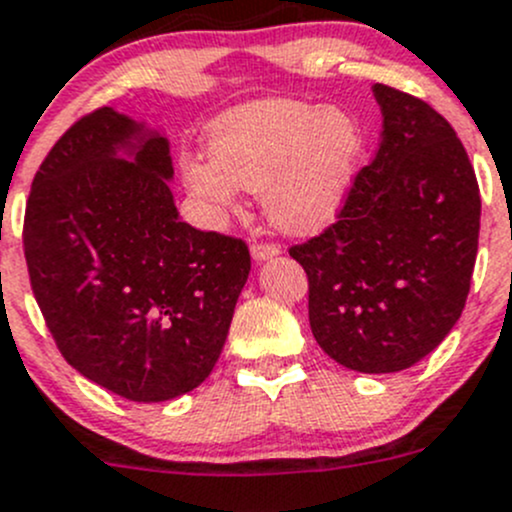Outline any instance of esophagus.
Returning <instances> with one entry per match:
<instances>
[{
    "mask_svg": "<svg viewBox=\"0 0 512 512\" xmlns=\"http://www.w3.org/2000/svg\"><path fill=\"white\" fill-rule=\"evenodd\" d=\"M278 254H281V249H278V246H273V244H251V256H254L256 263L268 261V258H273Z\"/></svg>",
    "mask_w": 512,
    "mask_h": 512,
    "instance_id": "34e87169",
    "label": "esophagus"
}]
</instances>
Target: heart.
Segmentation results:
<instances>
[{
	"label": "heart",
	"mask_w": 512,
	"mask_h": 512,
	"mask_svg": "<svg viewBox=\"0 0 512 512\" xmlns=\"http://www.w3.org/2000/svg\"><path fill=\"white\" fill-rule=\"evenodd\" d=\"M207 150L182 162V184L209 219L236 212L246 189L261 194L276 229L315 234L333 224L355 184L365 133L347 110L263 98L214 118Z\"/></svg>",
	"instance_id": "heart-1"
}]
</instances>
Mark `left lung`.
Wrapping results in <instances>:
<instances>
[{"mask_svg":"<svg viewBox=\"0 0 512 512\" xmlns=\"http://www.w3.org/2000/svg\"><path fill=\"white\" fill-rule=\"evenodd\" d=\"M382 142L333 226L291 256L308 273L318 345L342 367L402 372L441 345L471 288L481 229L476 172L429 103L374 83Z\"/></svg>","mask_w":512,"mask_h":512,"instance_id":"left-lung-1","label":"left lung"}]
</instances>
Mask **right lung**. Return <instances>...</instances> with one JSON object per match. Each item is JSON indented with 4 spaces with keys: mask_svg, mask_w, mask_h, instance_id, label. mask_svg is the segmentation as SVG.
Returning a JSON list of instances; mask_svg holds the SVG:
<instances>
[{
    "mask_svg": "<svg viewBox=\"0 0 512 512\" xmlns=\"http://www.w3.org/2000/svg\"><path fill=\"white\" fill-rule=\"evenodd\" d=\"M170 140L113 108L51 147L31 184V291L68 365L130 402L209 377L251 271L241 239L179 219Z\"/></svg>",
    "mask_w": 512,
    "mask_h": 512,
    "instance_id": "add662e5",
    "label": "right lung"
}]
</instances>
